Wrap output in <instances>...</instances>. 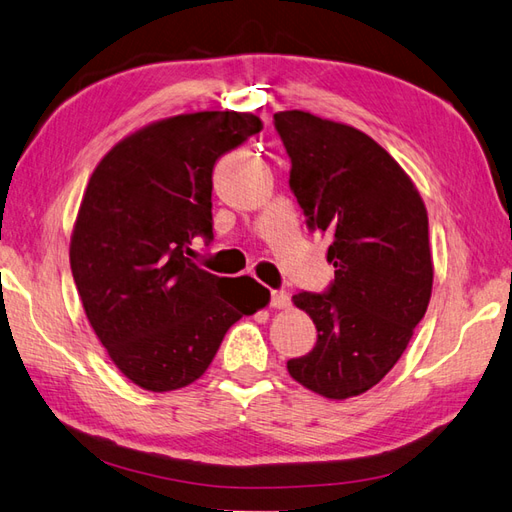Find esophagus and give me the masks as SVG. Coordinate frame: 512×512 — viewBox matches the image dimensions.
<instances>
[{"label": "esophagus", "mask_w": 512, "mask_h": 512, "mask_svg": "<svg viewBox=\"0 0 512 512\" xmlns=\"http://www.w3.org/2000/svg\"><path fill=\"white\" fill-rule=\"evenodd\" d=\"M270 305L275 307V310H285V307L290 305V294L285 290H272Z\"/></svg>", "instance_id": "esophagus-1"}]
</instances>
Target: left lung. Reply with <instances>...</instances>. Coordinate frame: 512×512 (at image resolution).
<instances>
[{
  "instance_id": "obj_1",
  "label": "left lung",
  "mask_w": 512,
  "mask_h": 512,
  "mask_svg": "<svg viewBox=\"0 0 512 512\" xmlns=\"http://www.w3.org/2000/svg\"><path fill=\"white\" fill-rule=\"evenodd\" d=\"M292 161L290 189L307 227L331 244L334 283L299 292L316 347L288 362V373L327 399L358 397L397 364L425 316L434 266L419 189L362 130L305 111L275 113Z\"/></svg>"
}]
</instances>
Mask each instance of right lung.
I'll list each match as a JSON object with an SVG mask.
<instances>
[{"label":"right lung","mask_w":512,"mask_h":512,"mask_svg":"<svg viewBox=\"0 0 512 512\" xmlns=\"http://www.w3.org/2000/svg\"><path fill=\"white\" fill-rule=\"evenodd\" d=\"M261 128L253 113L168 117L124 137L89 178L71 275L95 336L144 390L196 382L229 327L270 301L255 279L216 277L187 257L194 237H213V165Z\"/></svg>","instance_id":"1"}]
</instances>
